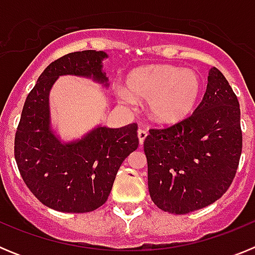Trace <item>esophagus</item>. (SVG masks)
<instances>
[{
    "label": "esophagus",
    "mask_w": 255,
    "mask_h": 255,
    "mask_svg": "<svg viewBox=\"0 0 255 255\" xmlns=\"http://www.w3.org/2000/svg\"><path fill=\"white\" fill-rule=\"evenodd\" d=\"M147 136H148V132L145 131V130H141V129L138 130V138H139V144H140V145L144 143V140H145Z\"/></svg>",
    "instance_id": "34e87169"
}]
</instances>
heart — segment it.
<instances>
[{
  "instance_id": "heart-1",
  "label": "heart",
  "mask_w": 255,
  "mask_h": 255,
  "mask_svg": "<svg viewBox=\"0 0 255 255\" xmlns=\"http://www.w3.org/2000/svg\"><path fill=\"white\" fill-rule=\"evenodd\" d=\"M128 89L117 88L116 97L123 105L148 101L150 119L162 125L185 120L197 107L202 94V79L194 70L172 65H147L132 70L126 79Z\"/></svg>"
}]
</instances>
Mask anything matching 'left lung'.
<instances>
[{"instance_id": "left-lung-1", "label": "left lung", "mask_w": 255, "mask_h": 255, "mask_svg": "<svg viewBox=\"0 0 255 255\" xmlns=\"http://www.w3.org/2000/svg\"><path fill=\"white\" fill-rule=\"evenodd\" d=\"M240 106L216 67L204 98L189 119L152 129L144 140L153 203L173 215L209 206L231 185L242 155Z\"/></svg>"}]
</instances>
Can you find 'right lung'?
I'll list each match as a JSON object with an SVG mask.
<instances>
[{
    "label": "right lung",
    "instance_id": "1",
    "mask_svg": "<svg viewBox=\"0 0 255 255\" xmlns=\"http://www.w3.org/2000/svg\"><path fill=\"white\" fill-rule=\"evenodd\" d=\"M103 51L74 52L49 64L26 97L15 135L21 177L39 202L55 211L85 213L100 208L111 193L121 163L139 145L138 126L97 125L65 140L52 124L49 93L60 76L91 79L108 88Z\"/></svg>",
    "mask_w": 255,
    "mask_h": 255
}]
</instances>
